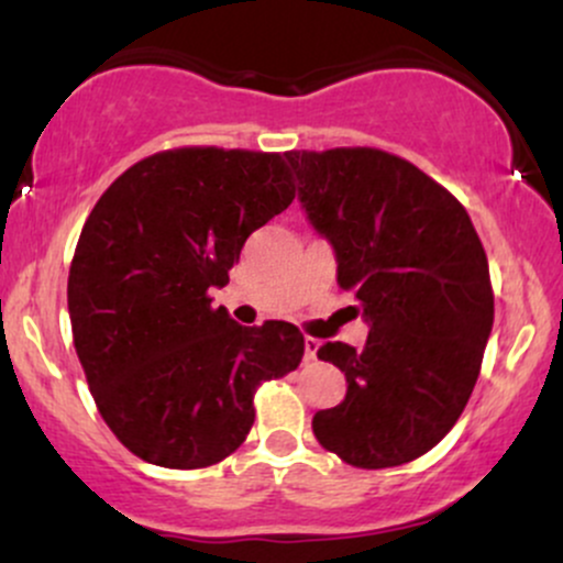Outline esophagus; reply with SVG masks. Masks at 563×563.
<instances>
[{"label": "esophagus", "instance_id": "1", "mask_svg": "<svg viewBox=\"0 0 563 563\" xmlns=\"http://www.w3.org/2000/svg\"><path fill=\"white\" fill-rule=\"evenodd\" d=\"M318 349H320L318 339H312V335H307V339H303V357L318 360Z\"/></svg>", "mask_w": 563, "mask_h": 563}]
</instances>
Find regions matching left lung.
Wrapping results in <instances>:
<instances>
[{
	"instance_id": "left-lung-1",
	"label": "left lung",
	"mask_w": 563,
	"mask_h": 563,
	"mask_svg": "<svg viewBox=\"0 0 563 563\" xmlns=\"http://www.w3.org/2000/svg\"><path fill=\"white\" fill-rule=\"evenodd\" d=\"M299 200L357 299L365 349L328 341L344 402L314 412L328 452L391 468L442 442L466 407L495 318L484 245L463 203L410 161L378 147L288 151Z\"/></svg>"
}]
</instances>
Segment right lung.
Listing matches in <instances>:
<instances>
[{
    "label": "right lung",
    "mask_w": 563,
    "mask_h": 563,
    "mask_svg": "<svg viewBox=\"0 0 563 563\" xmlns=\"http://www.w3.org/2000/svg\"><path fill=\"white\" fill-rule=\"evenodd\" d=\"M294 198L280 153L187 145L129 166L89 211L68 273L74 346L102 421L142 461H224L256 389L299 367V328L238 325L209 296Z\"/></svg>",
    "instance_id": "right-lung-1"
}]
</instances>
